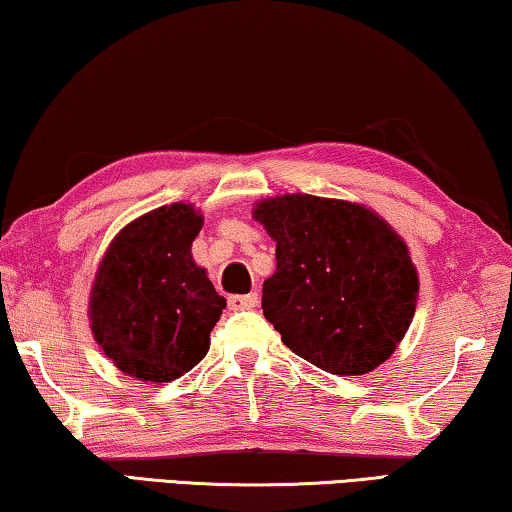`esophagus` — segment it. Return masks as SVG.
Segmentation results:
<instances>
[{
	"label": "esophagus",
	"mask_w": 512,
	"mask_h": 512,
	"mask_svg": "<svg viewBox=\"0 0 512 512\" xmlns=\"http://www.w3.org/2000/svg\"><path fill=\"white\" fill-rule=\"evenodd\" d=\"M257 301H259V296H257V292H253V294L230 296V301L227 303H230L232 310H243V308H255Z\"/></svg>",
	"instance_id": "obj_1"
}]
</instances>
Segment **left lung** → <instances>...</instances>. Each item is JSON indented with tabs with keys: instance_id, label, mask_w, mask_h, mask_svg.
<instances>
[{
	"instance_id": "left-lung-1",
	"label": "left lung",
	"mask_w": 512,
	"mask_h": 512,
	"mask_svg": "<svg viewBox=\"0 0 512 512\" xmlns=\"http://www.w3.org/2000/svg\"><path fill=\"white\" fill-rule=\"evenodd\" d=\"M276 241L264 317L296 356L331 375L375 370L416 312L418 276L386 220L361 204L282 195L255 207Z\"/></svg>"
}]
</instances>
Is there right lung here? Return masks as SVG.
Returning <instances> with one entry per match:
<instances>
[{
  "instance_id": "add662e5",
  "label": "right lung",
  "mask_w": 512,
  "mask_h": 512,
  "mask_svg": "<svg viewBox=\"0 0 512 512\" xmlns=\"http://www.w3.org/2000/svg\"><path fill=\"white\" fill-rule=\"evenodd\" d=\"M202 216L190 204L144 213L110 243L89 301L105 356L142 381H172L209 352L225 299L190 255Z\"/></svg>"
}]
</instances>
